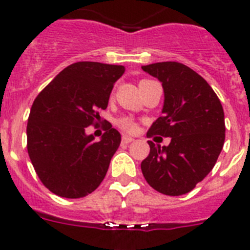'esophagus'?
<instances>
[{
	"label": "esophagus",
	"mask_w": 250,
	"mask_h": 250,
	"mask_svg": "<svg viewBox=\"0 0 250 250\" xmlns=\"http://www.w3.org/2000/svg\"><path fill=\"white\" fill-rule=\"evenodd\" d=\"M131 141H134V139H132L131 136H127V135L123 136V144H130Z\"/></svg>",
	"instance_id": "1"
}]
</instances>
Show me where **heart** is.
<instances>
[{
  "mask_svg": "<svg viewBox=\"0 0 250 250\" xmlns=\"http://www.w3.org/2000/svg\"><path fill=\"white\" fill-rule=\"evenodd\" d=\"M118 125L120 129L125 130V131L132 132L136 130V123L131 118H120L118 120Z\"/></svg>",
  "mask_w": 250,
  "mask_h": 250,
  "instance_id": "obj_1",
  "label": "heart"
}]
</instances>
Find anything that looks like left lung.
Instances as JSON below:
<instances>
[{
    "label": "left lung",
    "mask_w": 250,
    "mask_h": 250,
    "mask_svg": "<svg viewBox=\"0 0 250 250\" xmlns=\"http://www.w3.org/2000/svg\"><path fill=\"white\" fill-rule=\"evenodd\" d=\"M164 89L163 116L146 136L171 138L167 146L150 145L141 163L145 180L156 191L178 196L191 191L210 173L225 140L224 111L210 85L190 67L175 61L141 66Z\"/></svg>",
    "instance_id": "1"
}]
</instances>
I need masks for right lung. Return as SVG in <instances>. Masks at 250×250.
I'll return each mask as SVG.
<instances>
[{
  "label": "right lung",
  "mask_w": 250,
  "mask_h": 250,
  "mask_svg": "<svg viewBox=\"0 0 250 250\" xmlns=\"http://www.w3.org/2000/svg\"><path fill=\"white\" fill-rule=\"evenodd\" d=\"M125 67L91 61L67 66L37 95L27 123V151L48 190L62 198H83L101 184L121 141L107 124L100 141L86 135L109 104Z\"/></svg>",
  "instance_id": "right-lung-1"
}]
</instances>
